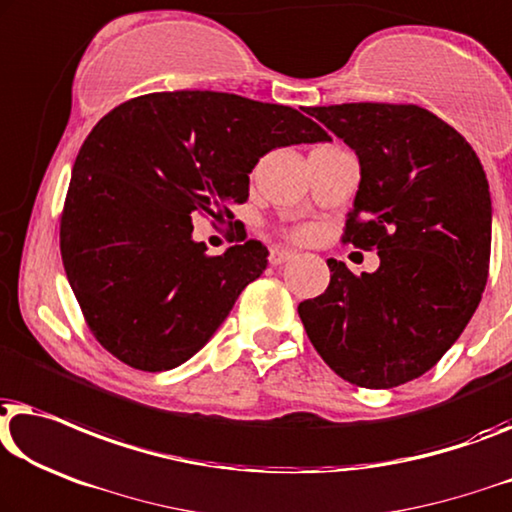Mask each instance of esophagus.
Masks as SVG:
<instances>
[{
    "label": "esophagus",
    "instance_id": "1",
    "mask_svg": "<svg viewBox=\"0 0 512 512\" xmlns=\"http://www.w3.org/2000/svg\"><path fill=\"white\" fill-rule=\"evenodd\" d=\"M295 256V251H291V249H279V247H274V249H270V263L272 265H281V263H286V261H291V258Z\"/></svg>",
    "mask_w": 512,
    "mask_h": 512
}]
</instances>
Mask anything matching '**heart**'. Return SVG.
I'll use <instances>...</instances> for the list:
<instances>
[{
	"instance_id": "obj_1",
	"label": "heart",
	"mask_w": 512,
	"mask_h": 512,
	"mask_svg": "<svg viewBox=\"0 0 512 512\" xmlns=\"http://www.w3.org/2000/svg\"><path fill=\"white\" fill-rule=\"evenodd\" d=\"M288 238L295 240V242H302L309 238V231L307 228H293V231H288Z\"/></svg>"
}]
</instances>
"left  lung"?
Segmentation results:
<instances>
[{
  "label": "left lung",
  "mask_w": 512,
  "mask_h": 512,
  "mask_svg": "<svg viewBox=\"0 0 512 512\" xmlns=\"http://www.w3.org/2000/svg\"><path fill=\"white\" fill-rule=\"evenodd\" d=\"M307 113L355 150L360 187L342 240L379 251L360 277L328 258L325 293L298 305L309 342L358 388H397L457 342L490 274L492 201L462 133L413 103H339Z\"/></svg>",
  "instance_id": "8db88e82"
}]
</instances>
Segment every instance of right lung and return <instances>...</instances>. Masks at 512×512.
Wrapping results in <instances>:
<instances>
[{
	"label": "right lung",
	"mask_w": 512,
	"mask_h": 512,
	"mask_svg": "<svg viewBox=\"0 0 512 512\" xmlns=\"http://www.w3.org/2000/svg\"><path fill=\"white\" fill-rule=\"evenodd\" d=\"M328 138L300 110L224 92L143 94L101 117L59 219L66 277L96 342L143 372L201 351L268 249L249 240L212 256L191 240V219L233 224L228 205L247 201L263 154Z\"/></svg>",
	"instance_id": "add662e5"
}]
</instances>
